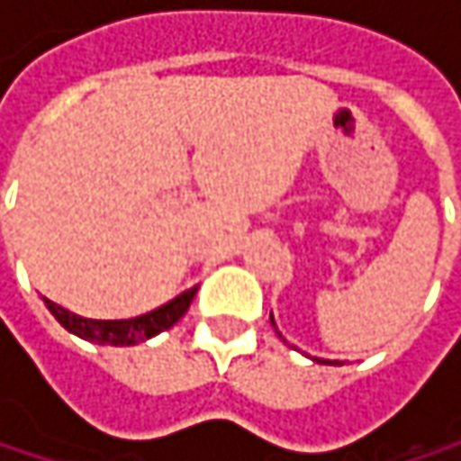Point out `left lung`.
Masks as SVG:
<instances>
[{
    "instance_id": "1",
    "label": "left lung",
    "mask_w": 461,
    "mask_h": 461,
    "mask_svg": "<svg viewBox=\"0 0 461 461\" xmlns=\"http://www.w3.org/2000/svg\"><path fill=\"white\" fill-rule=\"evenodd\" d=\"M269 321H272V318H269ZM272 325H275V321H272Z\"/></svg>"
}]
</instances>
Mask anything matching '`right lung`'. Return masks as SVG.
I'll return each instance as SVG.
<instances>
[{
    "label": "right lung",
    "instance_id": "right-lung-1",
    "mask_svg": "<svg viewBox=\"0 0 461 461\" xmlns=\"http://www.w3.org/2000/svg\"><path fill=\"white\" fill-rule=\"evenodd\" d=\"M194 291L197 288H189L184 291L181 296H176L173 302L140 315V318H131V321H90V318H82L77 312H68L66 307L55 304L47 299V310L55 315V321L60 322L66 330L87 339V341H95V344H120V347H128V344H139L146 341L162 330H167L170 325H176L178 318H184V312L189 310L192 299H194Z\"/></svg>",
    "mask_w": 461,
    "mask_h": 461
}]
</instances>
